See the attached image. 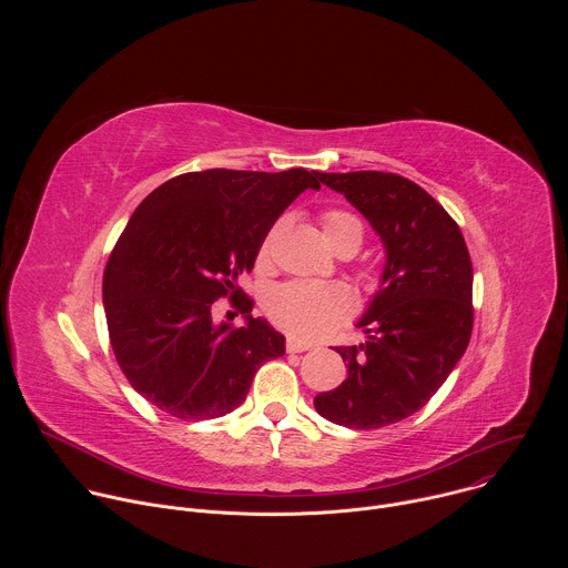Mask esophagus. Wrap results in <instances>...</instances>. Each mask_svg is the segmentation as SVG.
I'll list each match as a JSON object with an SVG mask.
<instances>
[{
    "instance_id": "1",
    "label": "esophagus",
    "mask_w": 568,
    "mask_h": 568,
    "mask_svg": "<svg viewBox=\"0 0 568 568\" xmlns=\"http://www.w3.org/2000/svg\"><path fill=\"white\" fill-rule=\"evenodd\" d=\"M310 348H312L310 342H301V339H292V337L285 342V351L287 353H305Z\"/></svg>"
}]
</instances>
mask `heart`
Wrapping results in <instances>:
<instances>
[{
	"label": "heart",
	"instance_id": "heart-1",
	"mask_svg": "<svg viewBox=\"0 0 568 568\" xmlns=\"http://www.w3.org/2000/svg\"><path fill=\"white\" fill-rule=\"evenodd\" d=\"M321 233L337 252L353 247L357 252L364 240L362 220L344 209H331L321 215ZM276 229L270 231L261 247V261L272 256ZM355 303L346 287L321 285L307 281H290L274 287L265 298V312L276 328L296 339H318L339 328L353 314Z\"/></svg>",
	"mask_w": 568,
	"mask_h": 568
}]
</instances>
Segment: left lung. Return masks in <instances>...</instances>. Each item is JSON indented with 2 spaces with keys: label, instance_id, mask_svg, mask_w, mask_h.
I'll return each instance as SVG.
<instances>
[{
  "label": "left lung",
  "instance_id": "1",
  "mask_svg": "<svg viewBox=\"0 0 568 568\" xmlns=\"http://www.w3.org/2000/svg\"><path fill=\"white\" fill-rule=\"evenodd\" d=\"M379 233L382 285L357 326L359 346H337L348 377L314 397L316 412L348 429L414 416L463 357L474 326L471 261L456 220L416 182L379 171L321 173Z\"/></svg>",
  "mask_w": 568,
  "mask_h": 568
}]
</instances>
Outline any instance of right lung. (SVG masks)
I'll list each match as a JSON object with an SVG mask.
<instances>
[{
    "instance_id": "right-lung-1",
    "label": "right lung",
    "mask_w": 568,
    "mask_h": 568,
    "mask_svg": "<svg viewBox=\"0 0 568 568\" xmlns=\"http://www.w3.org/2000/svg\"><path fill=\"white\" fill-rule=\"evenodd\" d=\"M316 171L211 169L154 189L132 213L103 274V303L114 357L152 407L180 420H211L247 397L256 371L285 353V337L237 278L254 270L278 215ZM229 297L245 327L214 318Z\"/></svg>"
}]
</instances>
